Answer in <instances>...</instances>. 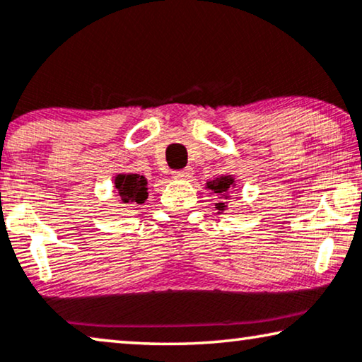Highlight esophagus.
Returning a JSON list of instances; mask_svg holds the SVG:
<instances>
[{"instance_id":"obj_1","label":"esophagus","mask_w":362,"mask_h":362,"mask_svg":"<svg viewBox=\"0 0 362 362\" xmlns=\"http://www.w3.org/2000/svg\"><path fill=\"white\" fill-rule=\"evenodd\" d=\"M173 177H176V180H189L192 176V168H185V170H175L171 173Z\"/></svg>"}]
</instances>
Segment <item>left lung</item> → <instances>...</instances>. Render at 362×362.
Listing matches in <instances>:
<instances>
[{"instance_id": "left-lung-1", "label": "left lung", "mask_w": 362, "mask_h": 362, "mask_svg": "<svg viewBox=\"0 0 362 362\" xmlns=\"http://www.w3.org/2000/svg\"><path fill=\"white\" fill-rule=\"evenodd\" d=\"M235 187V180L232 176H220L216 177L214 181L207 182V189H211L214 192V196H217L220 201L216 204V207L218 211H225L227 209V199L230 197L228 191Z\"/></svg>"}]
</instances>
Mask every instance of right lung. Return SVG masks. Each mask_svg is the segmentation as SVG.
Here are the masks:
<instances>
[{
	"instance_id": "right-lung-1",
	"label": "right lung",
	"mask_w": 362,
	"mask_h": 362,
	"mask_svg": "<svg viewBox=\"0 0 362 362\" xmlns=\"http://www.w3.org/2000/svg\"><path fill=\"white\" fill-rule=\"evenodd\" d=\"M146 185L148 182H146L145 176L134 175V173H130V175H117L116 180H114V186H116L120 201L124 204H144L146 197H148V192H146L148 187H146Z\"/></svg>"
}]
</instances>
